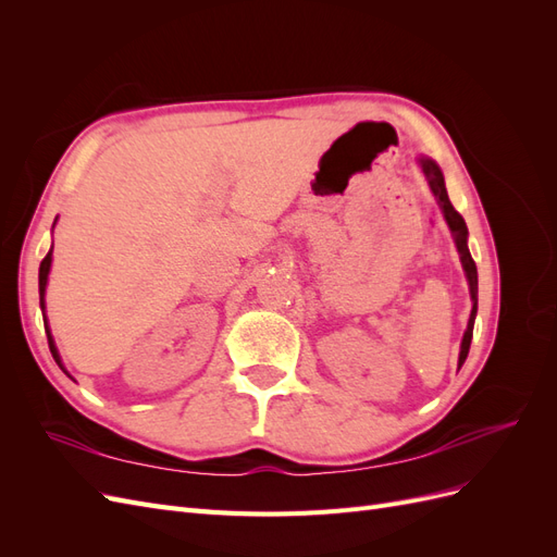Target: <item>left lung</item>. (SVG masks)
Masks as SVG:
<instances>
[{"label": "left lung", "instance_id": "obj_1", "mask_svg": "<svg viewBox=\"0 0 557 557\" xmlns=\"http://www.w3.org/2000/svg\"><path fill=\"white\" fill-rule=\"evenodd\" d=\"M418 164L420 170H423L425 178H428V185L430 190L436 199V205H440L442 213H444V221L453 234V242H455V248H458V256H460V262H462V269H465V276H467V283H469V295H471V313H469V320H467V330L462 334V344H460V358H458V369L465 364L467 360V352H469V344H471V334H474V320H476V309H479V274H476V264L474 260H471V252H469V246H467V225H465V218L453 209L450 199H448V193H446V183H444V174L440 170V164H436L432 158H425L420 156L418 158Z\"/></svg>", "mask_w": 557, "mask_h": 557}]
</instances>
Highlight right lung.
Instances as JSON below:
<instances>
[{"label": "right lung", "instance_id": "1", "mask_svg": "<svg viewBox=\"0 0 557 557\" xmlns=\"http://www.w3.org/2000/svg\"><path fill=\"white\" fill-rule=\"evenodd\" d=\"M53 227H55V223H53ZM50 262H53V246H50L48 256L41 260V267H39V307H41L44 318H46V285H48V274H50ZM44 325H46V336H48L50 352H53V358H55V362H58V367L62 369V372L72 379V374L66 372L64 364H62V358H60V352H58L55 339H53V334H50V327H48V320H44Z\"/></svg>", "mask_w": 557, "mask_h": 557}]
</instances>
